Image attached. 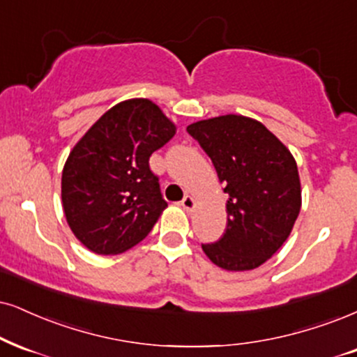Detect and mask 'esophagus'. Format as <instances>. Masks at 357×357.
Instances as JSON below:
<instances>
[{
    "instance_id": "34e87169",
    "label": "esophagus",
    "mask_w": 357,
    "mask_h": 357,
    "mask_svg": "<svg viewBox=\"0 0 357 357\" xmlns=\"http://www.w3.org/2000/svg\"><path fill=\"white\" fill-rule=\"evenodd\" d=\"M180 205H182L183 210H187V212H192V210L195 208V199H193V197H190V195H187L185 199L180 202Z\"/></svg>"
}]
</instances>
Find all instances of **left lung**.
<instances>
[{
	"instance_id": "obj_1",
	"label": "left lung",
	"mask_w": 357,
	"mask_h": 357,
	"mask_svg": "<svg viewBox=\"0 0 357 357\" xmlns=\"http://www.w3.org/2000/svg\"><path fill=\"white\" fill-rule=\"evenodd\" d=\"M187 132L212 158L228 193L227 230L202 250L227 271L261 266L283 246L301 210L293 153L257 119L236 114L193 122Z\"/></svg>"
}]
</instances>
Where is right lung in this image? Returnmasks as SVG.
Returning a JSON list of instances; mask_svg holds the SVG:
<instances>
[{"label": "right lung", "instance_id": "right-lung-1", "mask_svg": "<svg viewBox=\"0 0 357 357\" xmlns=\"http://www.w3.org/2000/svg\"><path fill=\"white\" fill-rule=\"evenodd\" d=\"M177 126L151 99L109 109L69 152L61 178L66 222L96 255H119L142 241L167 208L149 158Z\"/></svg>", "mask_w": 357, "mask_h": 357}]
</instances>
